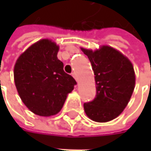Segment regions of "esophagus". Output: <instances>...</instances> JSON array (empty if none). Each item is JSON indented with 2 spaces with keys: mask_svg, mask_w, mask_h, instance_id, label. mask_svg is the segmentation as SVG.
Here are the masks:
<instances>
[{
  "mask_svg": "<svg viewBox=\"0 0 151 151\" xmlns=\"http://www.w3.org/2000/svg\"><path fill=\"white\" fill-rule=\"evenodd\" d=\"M72 76L74 77V78L76 79V81L78 82V78H77V76H76V73H75V72L72 73Z\"/></svg>",
  "mask_w": 151,
  "mask_h": 151,
  "instance_id": "1",
  "label": "esophagus"
}]
</instances>
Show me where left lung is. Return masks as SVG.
<instances>
[{
    "mask_svg": "<svg viewBox=\"0 0 151 151\" xmlns=\"http://www.w3.org/2000/svg\"><path fill=\"white\" fill-rule=\"evenodd\" d=\"M90 60L95 75L96 96L84 103L86 116L92 121L106 123L124 110L135 86V73L131 61L108 45L96 50L81 48Z\"/></svg>",
    "mask_w": 151,
    "mask_h": 151,
    "instance_id": "8db88e82",
    "label": "left lung"
}]
</instances>
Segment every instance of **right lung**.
<instances>
[{"label": "right lung", "mask_w": 151, "mask_h": 151, "mask_svg": "<svg viewBox=\"0 0 151 151\" xmlns=\"http://www.w3.org/2000/svg\"><path fill=\"white\" fill-rule=\"evenodd\" d=\"M60 47L44 38L32 44L14 65V82L22 102L32 113L50 117L59 113L76 81L58 60Z\"/></svg>", "instance_id": "1"}]
</instances>
